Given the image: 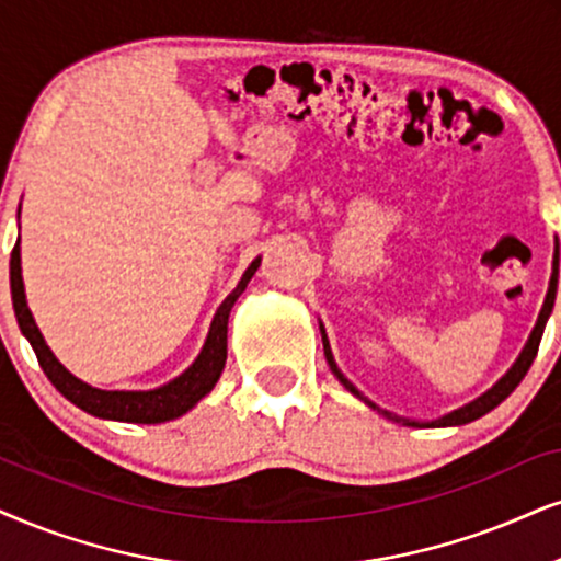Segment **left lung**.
<instances>
[{
	"label": "left lung",
	"instance_id": "obj_1",
	"mask_svg": "<svg viewBox=\"0 0 561 561\" xmlns=\"http://www.w3.org/2000/svg\"><path fill=\"white\" fill-rule=\"evenodd\" d=\"M554 297H557V287H554V276H551V287H549V293H546V300H543V308H541V313H538V321H536V325H534V331H530V336H528V342H526V346H523V352H520V357L515 359V365L510 367V370L505 373V378H500L497 382H494L492 388H489V391L484 393V396H479L477 401H471V403H466V407H460V409H456V411H450V414H445V416H439V420H432V422H416V420H403V416H396V414H391V411H386V409H380V407H375V403L370 401V399H365L363 393L357 391V388L352 386L350 380L344 378V373L339 370L336 367V363H333V354H331V346H329V339H325V331L321 329V333H323V352H325V363H329V367H331V373L336 375L339 378V382H342V386L346 388V391L350 393H354L357 396L359 401H365L367 407L370 409H375L378 411V414H382L386 416V420H391V422H399V424H407V427H458V424H469V422H473V420H479V416H484V414H489V411H492L494 407H500L502 401L507 399L510 393L515 391L517 388V382H520L523 378H526V373H528V367L534 365V359H536V352H538V344H541V336H543V325H546V318L551 316V308H554Z\"/></svg>",
	"mask_w": 561,
	"mask_h": 561
}]
</instances>
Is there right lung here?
<instances>
[{
	"mask_svg": "<svg viewBox=\"0 0 561 561\" xmlns=\"http://www.w3.org/2000/svg\"><path fill=\"white\" fill-rule=\"evenodd\" d=\"M259 264L261 259H256L245 268V274L240 276L238 287L232 289V293L222 300V305L217 308L215 321L209 325L207 342H204L202 352H198V357L194 359V365H191L188 370H183L179 378H173L160 388H152V391H103V388H92L80 378H75V375L54 357V352L48 350V344L44 342V333L38 331V325L33 321L31 308H27L25 302L23 274H20V238L15 248H12V259H10L12 305H15L20 331H23V336L31 342L41 367H44L48 380L54 382L56 391H59L64 399H69L75 407H80L92 416H101V420L131 422V424H160V422L179 420L181 414H186L188 409H194L196 403L202 401L211 388H215L219 375H222L225 359H228L230 310L238 297L245 293L248 282H251V276L256 274Z\"/></svg>",
	"mask_w": 561,
	"mask_h": 561,
	"instance_id": "right-lung-1",
	"label": "right lung"
}]
</instances>
